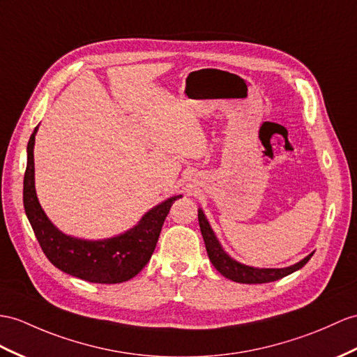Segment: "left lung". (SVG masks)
I'll list each match as a JSON object with an SVG mask.
<instances>
[{"label":"left lung","instance_id":"1","mask_svg":"<svg viewBox=\"0 0 357 357\" xmlns=\"http://www.w3.org/2000/svg\"><path fill=\"white\" fill-rule=\"evenodd\" d=\"M198 222H199V230H202L204 244L208 259H211L212 265L218 269V273H221L224 277L227 279L238 282V283H248V284H256V283H268V282H275L279 279H283V277L292 274L297 269L303 268L309 262V259L314 256V253H310L309 256L300 260L298 264L291 265L288 268H255V266H248L238 262L233 257H230L225 251L222 250L218 238L215 236V233L211 227V224L206 220L204 212L202 208H198Z\"/></svg>","mask_w":357,"mask_h":357}]
</instances>
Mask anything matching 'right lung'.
Returning <instances> with one entry per match:
<instances>
[{
  "instance_id": "right-lung-1",
  "label": "right lung",
  "mask_w": 357,
  "mask_h": 357,
  "mask_svg": "<svg viewBox=\"0 0 357 357\" xmlns=\"http://www.w3.org/2000/svg\"><path fill=\"white\" fill-rule=\"evenodd\" d=\"M27 145V168L24 174V208L39 245L48 260L60 271L91 283H123L149 264L160 236L162 225L172 203L181 195H174L146 212L133 229L109 239L86 241L68 236L48 220L39 204L34 189V137Z\"/></svg>"
}]
</instances>
